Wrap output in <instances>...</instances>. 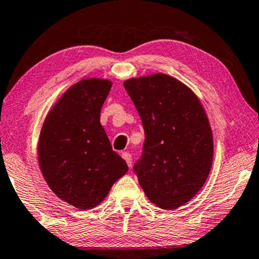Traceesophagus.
<instances>
[{
  "label": "esophagus",
  "instance_id": "34e87169",
  "mask_svg": "<svg viewBox=\"0 0 259 259\" xmlns=\"http://www.w3.org/2000/svg\"><path fill=\"white\" fill-rule=\"evenodd\" d=\"M122 158L125 160V162L128 163V166L131 167V163H133V157H131V154L129 153V152H123Z\"/></svg>",
  "mask_w": 259,
  "mask_h": 259
}]
</instances>
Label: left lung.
<instances>
[{
    "label": "left lung",
    "instance_id": "1",
    "mask_svg": "<svg viewBox=\"0 0 259 259\" xmlns=\"http://www.w3.org/2000/svg\"><path fill=\"white\" fill-rule=\"evenodd\" d=\"M144 128L134 171L152 203L174 210L198 192L210 174L213 137L202 104L175 78L155 75L124 81Z\"/></svg>",
    "mask_w": 259,
    "mask_h": 259
}]
</instances>
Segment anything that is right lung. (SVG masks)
I'll list each match as a JSON object with an SVG mask.
<instances>
[{"label":"right lung","instance_id":"obj_1","mask_svg":"<svg viewBox=\"0 0 259 259\" xmlns=\"http://www.w3.org/2000/svg\"><path fill=\"white\" fill-rule=\"evenodd\" d=\"M110 88L107 79L78 81L56 102L40 133L41 173L59 198L80 210L100 204L128 171L100 124Z\"/></svg>","mask_w":259,"mask_h":259}]
</instances>
